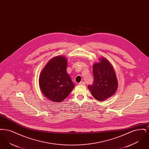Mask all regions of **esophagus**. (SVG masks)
Instances as JSON below:
<instances>
[{"instance_id": "esophagus-1", "label": "esophagus", "mask_w": 149, "mask_h": 149, "mask_svg": "<svg viewBox=\"0 0 149 149\" xmlns=\"http://www.w3.org/2000/svg\"><path fill=\"white\" fill-rule=\"evenodd\" d=\"M79 84H80V85H85V83L84 81H81V82L79 83Z\"/></svg>"}]
</instances>
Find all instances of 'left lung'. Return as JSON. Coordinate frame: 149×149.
<instances>
[{
	"label": "left lung",
	"instance_id": "1",
	"mask_svg": "<svg viewBox=\"0 0 149 149\" xmlns=\"http://www.w3.org/2000/svg\"><path fill=\"white\" fill-rule=\"evenodd\" d=\"M94 82L88 88L93 97L103 101L114 95L118 88L116 74L111 64L106 58L101 57L99 62L93 64Z\"/></svg>",
	"mask_w": 149,
	"mask_h": 149
}]
</instances>
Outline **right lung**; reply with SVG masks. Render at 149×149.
<instances>
[{"label":"right lung","mask_w":149,"mask_h":149,"mask_svg":"<svg viewBox=\"0 0 149 149\" xmlns=\"http://www.w3.org/2000/svg\"><path fill=\"white\" fill-rule=\"evenodd\" d=\"M67 64L66 57H54L40 73L39 85L41 91L46 98L52 102H62L75 87L66 72Z\"/></svg>","instance_id":"right-lung-1"}]
</instances>
